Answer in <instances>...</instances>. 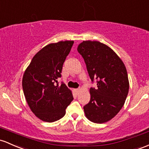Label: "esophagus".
<instances>
[{"mask_svg": "<svg viewBox=\"0 0 149 149\" xmlns=\"http://www.w3.org/2000/svg\"><path fill=\"white\" fill-rule=\"evenodd\" d=\"M80 91H81V89H80V88H78V89L75 90V92H76V93H79Z\"/></svg>", "mask_w": 149, "mask_h": 149, "instance_id": "34e87169", "label": "esophagus"}]
</instances>
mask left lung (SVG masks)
<instances>
[{"label":"left lung","mask_w":149,"mask_h":149,"mask_svg":"<svg viewBox=\"0 0 149 149\" xmlns=\"http://www.w3.org/2000/svg\"><path fill=\"white\" fill-rule=\"evenodd\" d=\"M78 53L86 64L90 78L97 88H91V100L83 107L86 117L95 123L112 120L123 107L130 83L126 67L108 46L97 41H83Z\"/></svg>","instance_id":"left-lung-1"}]
</instances>
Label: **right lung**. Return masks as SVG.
Listing matches in <instances>:
<instances>
[{"mask_svg":"<svg viewBox=\"0 0 149 149\" xmlns=\"http://www.w3.org/2000/svg\"><path fill=\"white\" fill-rule=\"evenodd\" d=\"M73 41L49 44L32 58L22 78L24 97L32 112L42 121L53 122L62 118L73 100L71 91L57 79Z\"/></svg>","mask_w":149,"mask_h":149,"instance_id":"obj_1","label":"right lung"}]
</instances>
